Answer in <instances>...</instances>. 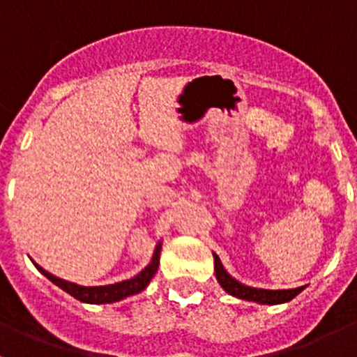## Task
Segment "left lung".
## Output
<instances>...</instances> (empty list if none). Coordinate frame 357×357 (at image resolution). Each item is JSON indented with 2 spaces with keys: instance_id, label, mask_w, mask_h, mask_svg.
Returning <instances> with one entry per match:
<instances>
[{
  "instance_id": "1",
  "label": "left lung",
  "mask_w": 357,
  "mask_h": 357,
  "mask_svg": "<svg viewBox=\"0 0 357 357\" xmlns=\"http://www.w3.org/2000/svg\"><path fill=\"white\" fill-rule=\"evenodd\" d=\"M214 272H216L218 282L222 284V288L227 293L238 296V298H243V301L259 302V304H282V302H289L305 288V286H301V288L295 289H259L245 286L227 273V270L223 268L222 261H220L216 254H214Z\"/></svg>"
}]
</instances>
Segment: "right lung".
<instances>
[{
  "label": "right lung",
  "mask_w": 357,
  "mask_h": 357,
  "mask_svg": "<svg viewBox=\"0 0 357 357\" xmlns=\"http://www.w3.org/2000/svg\"><path fill=\"white\" fill-rule=\"evenodd\" d=\"M159 255H160V245H157L155 254H153V259L151 263L144 268L143 272L137 273L135 277L128 280H123V282H116V284L109 286H78L75 282H68V280H62L59 277L52 275L50 272L43 270L39 264H36L37 270H39L43 275L48 277L53 284H56L59 288L64 289L66 293H69L71 296L78 298L80 302H87V304H110V302H118L121 298H127V296L135 295V293L143 291L148 286V282L151 280V277L155 275L157 268H159Z\"/></svg>",
  "instance_id": "add662e5"
}]
</instances>
